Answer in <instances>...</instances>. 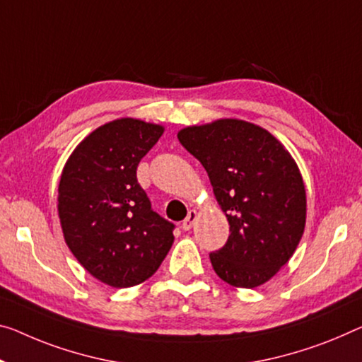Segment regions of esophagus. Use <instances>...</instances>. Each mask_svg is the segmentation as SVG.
Listing matches in <instances>:
<instances>
[{
  "mask_svg": "<svg viewBox=\"0 0 362 362\" xmlns=\"http://www.w3.org/2000/svg\"><path fill=\"white\" fill-rule=\"evenodd\" d=\"M196 218H197V212L196 210H189V214H187V216L185 220H182V230L185 231H189L192 228V225H194V221H196Z\"/></svg>",
  "mask_w": 362,
  "mask_h": 362,
  "instance_id": "1",
  "label": "esophagus"
}]
</instances>
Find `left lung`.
<instances>
[{
  "label": "left lung",
  "instance_id": "left-lung-1",
  "mask_svg": "<svg viewBox=\"0 0 362 362\" xmlns=\"http://www.w3.org/2000/svg\"><path fill=\"white\" fill-rule=\"evenodd\" d=\"M177 139L207 171L230 223L225 246L210 252L215 274L238 288L269 281L304 231L305 189L298 165L269 131L241 119L186 127Z\"/></svg>",
  "mask_w": 362,
  "mask_h": 362
}]
</instances>
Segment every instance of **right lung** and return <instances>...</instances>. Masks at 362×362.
I'll return each instance as SVG.
<instances>
[{
    "mask_svg": "<svg viewBox=\"0 0 362 362\" xmlns=\"http://www.w3.org/2000/svg\"><path fill=\"white\" fill-rule=\"evenodd\" d=\"M163 134L158 124L121 118L88 134L69 157L58 187L66 244L81 265L113 288L158 270L175 225L152 209L137 165Z\"/></svg>",
    "mask_w": 362,
    "mask_h": 362,
    "instance_id": "obj_1",
    "label": "right lung"
}]
</instances>
